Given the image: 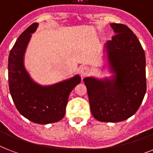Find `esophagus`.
<instances>
[{"mask_svg": "<svg viewBox=\"0 0 153 153\" xmlns=\"http://www.w3.org/2000/svg\"><path fill=\"white\" fill-rule=\"evenodd\" d=\"M80 74L82 77L87 76L90 74V68L88 67H86V66L82 67L81 69H80Z\"/></svg>", "mask_w": 153, "mask_h": 153, "instance_id": "obj_1", "label": "esophagus"}]
</instances>
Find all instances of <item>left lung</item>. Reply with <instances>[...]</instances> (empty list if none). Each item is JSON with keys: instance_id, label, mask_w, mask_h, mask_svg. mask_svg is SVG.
Returning <instances> with one entry per match:
<instances>
[{"instance_id": "1", "label": "left lung", "mask_w": 153, "mask_h": 153, "mask_svg": "<svg viewBox=\"0 0 153 153\" xmlns=\"http://www.w3.org/2000/svg\"><path fill=\"white\" fill-rule=\"evenodd\" d=\"M115 35L105 45L110 78L83 79L91 111L103 122H119L137 111L146 92L145 55L139 39L126 25L113 23Z\"/></svg>"}]
</instances>
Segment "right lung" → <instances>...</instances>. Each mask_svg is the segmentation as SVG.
Instances as JSON below:
<instances>
[{"label":"right lung","instance_id":"1","mask_svg":"<svg viewBox=\"0 0 153 153\" xmlns=\"http://www.w3.org/2000/svg\"><path fill=\"white\" fill-rule=\"evenodd\" d=\"M37 27L38 23L30 25L10 51L8 85L13 102L20 114L34 123L46 125L63 118L70 93L80 83L81 77L77 74L51 86H41L32 80L25 69L24 58L32 34Z\"/></svg>","mask_w":153,"mask_h":153}]
</instances>
